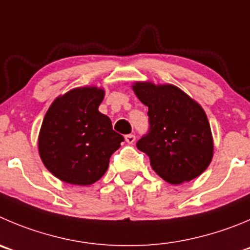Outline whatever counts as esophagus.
<instances>
[{
  "label": "esophagus",
  "mask_w": 250,
  "mask_h": 250,
  "mask_svg": "<svg viewBox=\"0 0 250 250\" xmlns=\"http://www.w3.org/2000/svg\"><path fill=\"white\" fill-rule=\"evenodd\" d=\"M125 138V142H127L128 144H133L134 142H136V136H134V134H127Z\"/></svg>",
  "instance_id": "esophagus-1"
}]
</instances>
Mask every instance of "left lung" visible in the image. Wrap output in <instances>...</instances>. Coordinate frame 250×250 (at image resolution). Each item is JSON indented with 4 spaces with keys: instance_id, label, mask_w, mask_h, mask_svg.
<instances>
[{
    "instance_id": "1",
    "label": "left lung",
    "mask_w": 250,
    "mask_h": 250,
    "mask_svg": "<svg viewBox=\"0 0 250 250\" xmlns=\"http://www.w3.org/2000/svg\"><path fill=\"white\" fill-rule=\"evenodd\" d=\"M133 91L148 107L149 133L137 148L150 158L151 169L179 185L197 178L213 158V138L206 112L178 86L136 81Z\"/></svg>"
}]
</instances>
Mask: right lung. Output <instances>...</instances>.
<instances>
[{
  "mask_svg": "<svg viewBox=\"0 0 250 250\" xmlns=\"http://www.w3.org/2000/svg\"><path fill=\"white\" fill-rule=\"evenodd\" d=\"M104 90L75 87L53 101L44 116L38 150L46 169L71 185L96 183L108 169L109 158L123 137L99 111Z\"/></svg>",
  "mask_w": 250,
  "mask_h": 250,
  "instance_id": "obj_1",
  "label": "right lung"
}]
</instances>
